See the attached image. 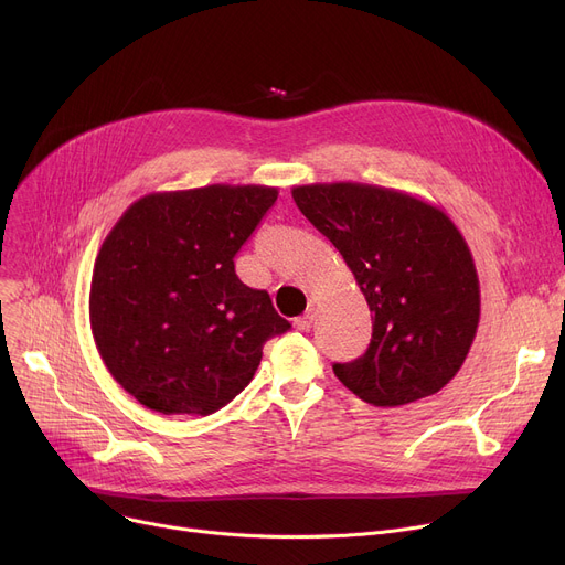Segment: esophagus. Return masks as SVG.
<instances>
[{
    "label": "esophagus",
    "instance_id": "esophagus-1",
    "mask_svg": "<svg viewBox=\"0 0 565 565\" xmlns=\"http://www.w3.org/2000/svg\"><path fill=\"white\" fill-rule=\"evenodd\" d=\"M311 324H313V311H311V309H309L305 316L295 318V328H298L300 332H309Z\"/></svg>",
    "mask_w": 565,
    "mask_h": 565
}]
</instances>
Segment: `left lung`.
Here are the masks:
<instances>
[{
	"instance_id": "obj_1",
	"label": "left lung",
	"mask_w": 565,
	"mask_h": 565,
	"mask_svg": "<svg viewBox=\"0 0 565 565\" xmlns=\"http://www.w3.org/2000/svg\"><path fill=\"white\" fill-rule=\"evenodd\" d=\"M302 215L339 249L373 318L362 358L334 364L364 403L396 407L437 394L462 366L481 316L479 277L456 224L405 192L300 185Z\"/></svg>"
}]
</instances>
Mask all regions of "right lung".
I'll list each match as a JSON object with an SVG mask.
<instances>
[{"label":"right lung","instance_id":"add662e5","mask_svg":"<svg viewBox=\"0 0 565 565\" xmlns=\"http://www.w3.org/2000/svg\"><path fill=\"white\" fill-rule=\"evenodd\" d=\"M277 188L207 185L135 201L105 237L88 295L100 358L162 414H213L252 382L267 339L290 330L233 256Z\"/></svg>","mask_w":565,"mask_h":565}]
</instances>
